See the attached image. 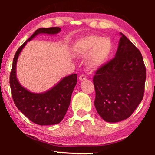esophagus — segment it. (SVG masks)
<instances>
[{"mask_svg": "<svg viewBox=\"0 0 155 155\" xmlns=\"http://www.w3.org/2000/svg\"><path fill=\"white\" fill-rule=\"evenodd\" d=\"M86 79H87L86 76L84 75V74H81V76H79V80H81V81H83V80H86Z\"/></svg>", "mask_w": 155, "mask_h": 155, "instance_id": "1", "label": "esophagus"}]
</instances>
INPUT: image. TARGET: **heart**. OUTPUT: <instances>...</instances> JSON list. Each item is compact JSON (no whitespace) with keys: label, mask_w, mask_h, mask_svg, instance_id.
<instances>
[{"label":"heart","mask_w":155,"mask_h":155,"mask_svg":"<svg viewBox=\"0 0 155 155\" xmlns=\"http://www.w3.org/2000/svg\"><path fill=\"white\" fill-rule=\"evenodd\" d=\"M113 45L109 38L98 35H88L78 39L73 51L77 57H85L88 54L87 64L90 68H97L108 59Z\"/></svg>","instance_id":"1"}]
</instances>
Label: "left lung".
<instances>
[{"mask_svg":"<svg viewBox=\"0 0 155 155\" xmlns=\"http://www.w3.org/2000/svg\"><path fill=\"white\" fill-rule=\"evenodd\" d=\"M121 35L115 57L101 65L93 77L95 106L108 122H118L130 117L144 94L143 57L125 35Z\"/></svg>","mask_w":155,"mask_h":155,"instance_id":"1","label":"left lung"}]
</instances>
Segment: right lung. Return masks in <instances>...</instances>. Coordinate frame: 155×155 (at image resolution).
<instances>
[{
	"instance_id": "add662e5",
	"label": "right lung",
	"mask_w": 155,
	"mask_h": 155,
	"mask_svg": "<svg viewBox=\"0 0 155 155\" xmlns=\"http://www.w3.org/2000/svg\"><path fill=\"white\" fill-rule=\"evenodd\" d=\"M58 27L39 28L20 46L14 57L10 74V87L12 98L17 108L30 120L39 125L58 124L63 120L71 102L73 90L77 82V74L63 78L53 88L43 93H33L24 88L16 76V65L19 53L27 42L40 33L56 34Z\"/></svg>"
}]
</instances>
